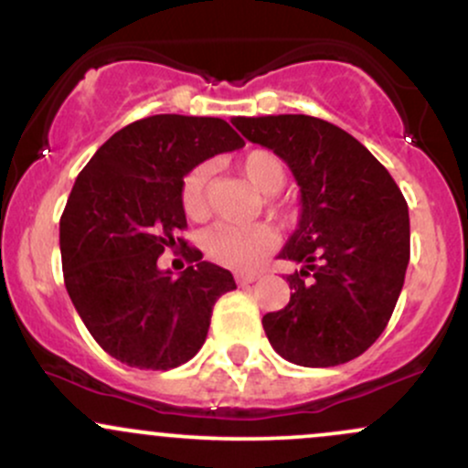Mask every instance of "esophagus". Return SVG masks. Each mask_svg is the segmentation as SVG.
<instances>
[{
  "label": "esophagus",
  "mask_w": 468,
  "mask_h": 468,
  "mask_svg": "<svg viewBox=\"0 0 468 468\" xmlns=\"http://www.w3.org/2000/svg\"><path fill=\"white\" fill-rule=\"evenodd\" d=\"M235 282H238L239 286H249V283L257 282V272H238V275H235Z\"/></svg>",
  "instance_id": "obj_1"
}]
</instances>
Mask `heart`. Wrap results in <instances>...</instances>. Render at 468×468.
Returning <instances> with one entry per match:
<instances>
[{
	"label": "heart",
	"instance_id": "b5f03b06",
	"mask_svg": "<svg viewBox=\"0 0 468 468\" xmlns=\"http://www.w3.org/2000/svg\"><path fill=\"white\" fill-rule=\"evenodd\" d=\"M238 166L244 178L264 196H275L286 185V165L282 163L277 154L268 152V149L246 152L238 160ZM208 176H211V166L197 165L182 180L180 200L182 208L189 218H200L204 208H207ZM271 211L282 224H290L294 219L292 211L288 207H282V204L271 202ZM202 244L211 260L224 266L246 271V268L255 266L272 249L275 239H272L271 230L260 227V224H255V227H235V224L219 222L204 233Z\"/></svg>",
	"mask_w": 468,
	"mask_h": 468
}]
</instances>
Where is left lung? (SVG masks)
Wrapping results in <instances>:
<instances>
[{
  "instance_id": "8db88e82",
  "label": "left lung",
  "mask_w": 468,
  "mask_h": 468,
  "mask_svg": "<svg viewBox=\"0 0 468 468\" xmlns=\"http://www.w3.org/2000/svg\"><path fill=\"white\" fill-rule=\"evenodd\" d=\"M272 149L302 191L297 230L279 252L302 264L290 302L261 319L279 356L335 367L383 335L410 264V211L389 171L341 127L305 114L233 118Z\"/></svg>"
}]
</instances>
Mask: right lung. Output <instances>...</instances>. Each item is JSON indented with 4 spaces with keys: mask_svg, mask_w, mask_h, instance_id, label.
<instances>
[{
    "mask_svg": "<svg viewBox=\"0 0 468 468\" xmlns=\"http://www.w3.org/2000/svg\"><path fill=\"white\" fill-rule=\"evenodd\" d=\"M244 147L222 118L155 114L116 132L80 171L58 224L63 282L94 341L138 369H174L204 346L229 271L176 233L182 180L207 158ZM176 243L190 266L174 278L157 257Z\"/></svg>",
    "mask_w": 468,
    "mask_h": 468,
    "instance_id": "obj_1",
    "label": "right lung"
}]
</instances>
